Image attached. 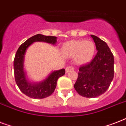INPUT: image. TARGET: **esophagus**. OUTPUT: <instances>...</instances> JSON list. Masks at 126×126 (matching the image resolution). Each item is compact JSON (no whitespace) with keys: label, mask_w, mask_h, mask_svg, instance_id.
Masks as SVG:
<instances>
[{"label":"esophagus","mask_w":126,"mask_h":126,"mask_svg":"<svg viewBox=\"0 0 126 126\" xmlns=\"http://www.w3.org/2000/svg\"><path fill=\"white\" fill-rule=\"evenodd\" d=\"M73 70H74V67H72V66H69V67H67L66 68V73H68L69 72H70L71 71H73Z\"/></svg>","instance_id":"1"}]
</instances>
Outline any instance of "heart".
I'll return each mask as SVG.
<instances>
[{
    "label": "heart",
    "mask_w": 126,
    "mask_h": 126,
    "mask_svg": "<svg viewBox=\"0 0 126 126\" xmlns=\"http://www.w3.org/2000/svg\"><path fill=\"white\" fill-rule=\"evenodd\" d=\"M63 51L70 57L76 56V61L79 64L89 63L94 57L95 47L92 42L84 40H72L65 44Z\"/></svg>",
    "instance_id": "heart-1"
}]
</instances>
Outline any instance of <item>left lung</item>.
<instances>
[{"label": "left lung", "instance_id": "1", "mask_svg": "<svg viewBox=\"0 0 126 126\" xmlns=\"http://www.w3.org/2000/svg\"><path fill=\"white\" fill-rule=\"evenodd\" d=\"M97 53L88 64L79 68V77L74 85L81 96L94 98L101 95L109 88L114 78V56L109 47L99 37L91 34Z\"/></svg>", "mask_w": 126, "mask_h": 126}]
</instances>
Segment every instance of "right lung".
Masks as SVG:
<instances>
[{"label": "right lung", "instance_id": "obj_1", "mask_svg": "<svg viewBox=\"0 0 126 126\" xmlns=\"http://www.w3.org/2000/svg\"><path fill=\"white\" fill-rule=\"evenodd\" d=\"M35 42H44L54 45L57 42V37L38 34L29 38L19 46L14 61L15 80L21 92L25 95L33 99H44L53 94L57 80L65 75V70L62 69L53 71L46 79L39 82L32 83L28 81L24 71L25 55L29 46Z\"/></svg>", "mask_w": 126, "mask_h": 126}]
</instances>
